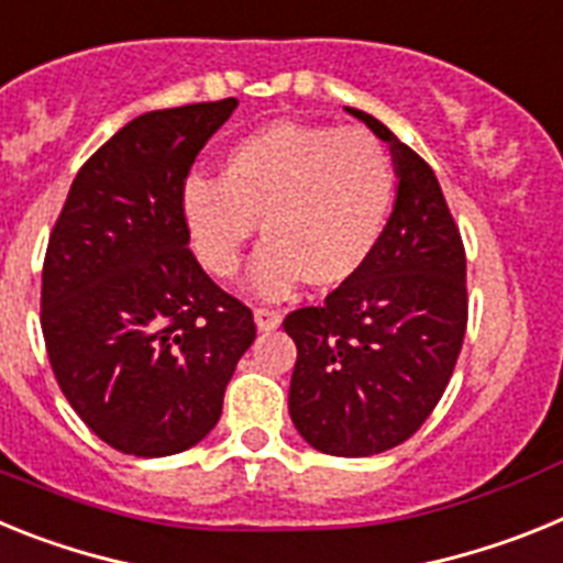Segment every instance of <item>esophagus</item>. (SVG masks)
<instances>
[{
    "mask_svg": "<svg viewBox=\"0 0 563 563\" xmlns=\"http://www.w3.org/2000/svg\"><path fill=\"white\" fill-rule=\"evenodd\" d=\"M253 318H256L258 332H273L278 324H282V312H278V310H265V307H258V310H253Z\"/></svg>",
    "mask_w": 563,
    "mask_h": 563,
    "instance_id": "obj_1",
    "label": "esophagus"
}]
</instances>
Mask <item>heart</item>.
Instances as JSON below:
<instances>
[{
	"mask_svg": "<svg viewBox=\"0 0 563 563\" xmlns=\"http://www.w3.org/2000/svg\"><path fill=\"white\" fill-rule=\"evenodd\" d=\"M395 197L391 157L366 129L273 121L225 148L220 177H191L180 211L200 265L233 278L262 222L251 271L262 298L305 278L316 290L346 285L375 253Z\"/></svg>",
	"mask_w": 563,
	"mask_h": 563,
	"instance_id": "1",
	"label": "heart"
}]
</instances>
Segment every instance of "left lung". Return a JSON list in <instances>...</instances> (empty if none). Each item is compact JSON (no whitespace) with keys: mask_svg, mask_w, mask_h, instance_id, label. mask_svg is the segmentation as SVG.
<instances>
[{"mask_svg":"<svg viewBox=\"0 0 563 563\" xmlns=\"http://www.w3.org/2000/svg\"><path fill=\"white\" fill-rule=\"evenodd\" d=\"M397 197L363 271L285 318L296 341L290 417L312 449L372 456L409 440L454 375L467 324L465 247L434 172L377 118Z\"/></svg>","mask_w":563,"mask_h":563,"instance_id":"8db88e82","label":"left lung"}]
</instances>
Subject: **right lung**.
<instances>
[{
	"instance_id": "obj_1",
	"label": "right lung",
	"mask_w": 563,
	"mask_h": 563,
	"mask_svg": "<svg viewBox=\"0 0 563 563\" xmlns=\"http://www.w3.org/2000/svg\"><path fill=\"white\" fill-rule=\"evenodd\" d=\"M236 98L154 109L76 174L49 233L42 332L76 415L114 451L172 456L220 422L253 312L188 251L180 194Z\"/></svg>"
}]
</instances>
